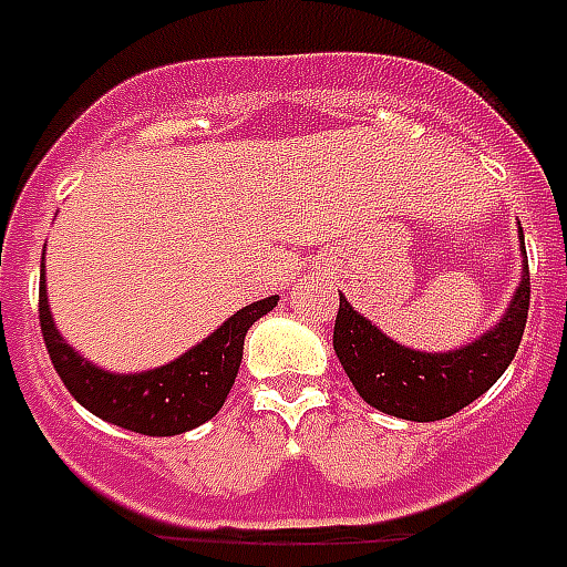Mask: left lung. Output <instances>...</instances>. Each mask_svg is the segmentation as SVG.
<instances>
[{
    "mask_svg": "<svg viewBox=\"0 0 567 567\" xmlns=\"http://www.w3.org/2000/svg\"><path fill=\"white\" fill-rule=\"evenodd\" d=\"M520 251L527 255L524 243ZM527 310L529 269L524 266L513 301L495 328L465 348L447 354H427L398 346L395 339L380 333L365 316L348 305L346 296H339L333 351L365 404L395 419L439 421L495 386L518 351Z\"/></svg>",
    "mask_w": 567,
    "mask_h": 567,
    "instance_id": "8db88e82",
    "label": "left lung"
}]
</instances>
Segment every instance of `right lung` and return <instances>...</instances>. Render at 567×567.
I'll list each match as a JSON object with an SVG mask.
<instances>
[{
    "label": "right lung",
    "instance_id": "right-lung-1",
    "mask_svg": "<svg viewBox=\"0 0 567 567\" xmlns=\"http://www.w3.org/2000/svg\"><path fill=\"white\" fill-rule=\"evenodd\" d=\"M275 305L278 296L243 307L219 330H213L205 342L161 369L113 374L84 360L63 342L49 312L47 284L40 275V330L63 386L84 410L143 436H178L213 419L234 386L248 328L275 310Z\"/></svg>",
    "mask_w": 567,
    "mask_h": 567
}]
</instances>
